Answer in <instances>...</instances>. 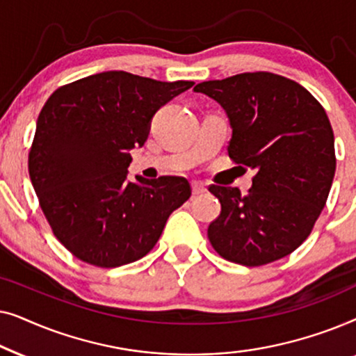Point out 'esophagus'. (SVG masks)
Returning a JSON list of instances; mask_svg holds the SVG:
<instances>
[{
    "label": "esophagus",
    "instance_id": "esophagus-1",
    "mask_svg": "<svg viewBox=\"0 0 356 356\" xmlns=\"http://www.w3.org/2000/svg\"><path fill=\"white\" fill-rule=\"evenodd\" d=\"M206 191H207V188H206V184H204V183H199V181L193 183V194H194V196H199V194H204Z\"/></svg>",
    "mask_w": 356,
    "mask_h": 356
}]
</instances>
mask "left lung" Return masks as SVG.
Segmentation results:
<instances>
[{"mask_svg": "<svg viewBox=\"0 0 356 356\" xmlns=\"http://www.w3.org/2000/svg\"><path fill=\"white\" fill-rule=\"evenodd\" d=\"M230 121L228 155L254 170L246 196L212 184L222 212L207 236L218 254L248 267L293 252L313 230L335 173L334 133L318 100L298 82L243 72L194 87Z\"/></svg>", "mask_w": 356, "mask_h": 356, "instance_id": "left-lung-1", "label": "left lung"}]
</instances>
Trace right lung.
<instances>
[{
	"instance_id": "right-lung-1",
	"label": "right lung",
	"mask_w": 356,
	"mask_h": 356,
	"mask_svg": "<svg viewBox=\"0 0 356 356\" xmlns=\"http://www.w3.org/2000/svg\"><path fill=\"white\" fill-rule=\"evenodd\" d=\"M193 84L105 71L60 87L43 105L29 175L53 233L77 259L106 269L140 259L191 196L188 179L131 183L128 167L157 110Z\"/></svg>"
}]
</instances>
